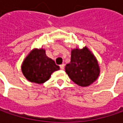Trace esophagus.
<instances>
[{
	"instance_id": "34e87169",
	"label": "esophagus",
	"mask_w": 123,
	"mask_h": 123,
	"mask_svg": "<svg viewBox=\"0 0 123 123\" xmlns=\"http://www.w3.org/2000/svg\"><path fill=\"white\" fill-rule=\"evenodd\" d=\"M59 66H60V69H61V70H64V66H64V64H61Z\"/></svg>"
}]
</instances>
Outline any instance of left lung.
<instances>
[{
  "label": "left lung",
  "instance_id": "8db88e82",
  "mask_svg": "<svg viewBox=\"0 0 123 123\" xmlns=\"http://www.w3.org/2000/svg\"><path fill=\"white\" fill-rule=\"evenodd\" d=\"M65 70L70 79L81 87H87L97 80L100 67L96 57L87 46L71 50V60Z\"/></svg>",
  "mask_w": 123,
  "mask_h": 123
}]
</instances>
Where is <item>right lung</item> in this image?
Wrapping results in <instances>:
<instances>
[{
  "mask_svg": "<svg viewBox=\"0 0 123 123\" xmlns=\"http://www.w3.org/2000/svg\"><path fill=\"white\" fill-rule=\"evenodd\" d=\"M21 70L28 81L41 84L48 81L53 73L59 70V66L46 56L45 49H34L23 60Z\"/></svg>",
  "mask_w": 123,
  "mask_h": 123,
  "instance_id": "1",
  "label": "right lung"
}]
</instances>
